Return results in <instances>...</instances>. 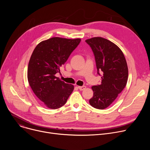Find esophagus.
I'll return each instance as SVG.
<instances>
[{"instance_id": "1", "label": "esophagus", "mask_w": 150, "mask_h": 150, "mask_svg": "<svg viewBox=\"0 0 150 150\" xmlns=\"http://www.w3.org/2000/svg\"><path fill=\"white\" fill-rule=\"evenodd\" d=\"M78 88L79 89L80 91H84V90L86 88V86H78Z\"/></svg>"}]
</instances>
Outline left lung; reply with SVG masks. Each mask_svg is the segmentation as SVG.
Wrapping results in <instances>:
<instances>
[{
	"mask_svg": "<svg viewBox=\"0 0 150 150\" xmlns=\"http://www.w3.org/2000/svg\"><path fill=\"white\" fill-rule=\"evenodd\" d=\"M96 58L97 73L103 74L100 85L93 86L90 105L98 109L111 105L123 90L128 78L127 61L121 49L112 42L101 37L86 39Z\"/></svg>",
	"mask_w": 150,
	"mask_h": 150,
	"instance_id": "left-lung-1",
	"label": "left lung"
}]
</instances>
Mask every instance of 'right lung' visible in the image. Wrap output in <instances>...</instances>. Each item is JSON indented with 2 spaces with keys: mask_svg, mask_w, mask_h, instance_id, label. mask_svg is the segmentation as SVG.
<instances>
[{
  "mask_svg": "<svg viewBox=\"0 0 150 150\" xmlns=\"http://www.w3.org/2000/svg\"><path fill=\"white\" fill-rule=\"evenodd\" d=\"M80 38H51L39 43L30 57L27 78L38 98L47 108L56 109L64 105L74 86L55 76L80 44Z\"/></svg>",
  "mask_w": 150,
  "mask_h": 150,
  "instance_id": "1",
  "label": "right lung"
}]
</instances>
